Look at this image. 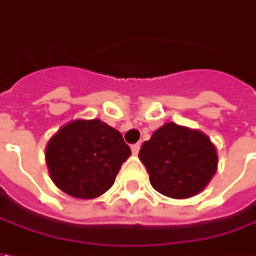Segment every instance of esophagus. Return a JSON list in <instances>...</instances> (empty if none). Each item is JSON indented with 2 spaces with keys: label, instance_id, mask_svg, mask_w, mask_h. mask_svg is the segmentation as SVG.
<instances>
[{
  "label": "esophagus",
  "instance_id": "34e87169",
  "mask_svg": "<svg viewBox=\"0 0 256 256\" xmlns=\"http://www.w3.org/2000/svg\"><path fill=\"white\" fill-rule=\"evenodd\" d=\"M130 150H132V152L136 156V154L139 152V150H140V143H135V144H132V146H130Z\"/></svg>",
  "mask_w": 256,
  "mask_h": 256
}]
</instances>
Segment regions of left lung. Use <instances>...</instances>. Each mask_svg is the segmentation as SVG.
<instances>
[{"label":"left lung","mask_w":256,"mask_h":256,"mask_svg":"<svg viewBox=\"0 0 256 256\" xmlns=\"http://www.w3.org/2000/svg\"><path fill=\"white\" fill-rule=\"evenodd\" d=\"M139 158L152 188L165 196H195L217 170V150L200 130L168 122L143 143Z\"/></svg>","instance_id":"1"}]
</instances>
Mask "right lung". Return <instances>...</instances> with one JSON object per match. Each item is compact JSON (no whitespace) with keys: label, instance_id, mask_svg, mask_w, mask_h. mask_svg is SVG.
Instances as JSON below:
<instances>
[{"label":"right lung","instance_id":"obj_1","mask_svg":"<svg viewBox=\"0 0 256 256\" xmlns=\"http://www.w3.org/2000/svg\"><path fill=\"white\" fill-rule=\"evenodd\" d=\"M44 156L50 177L61 191L94 199L114 184L130 148L118 130L100 120H74L50 139Z\"/></svg>","mask_w":256,"mask_h":256}]
</instances>
